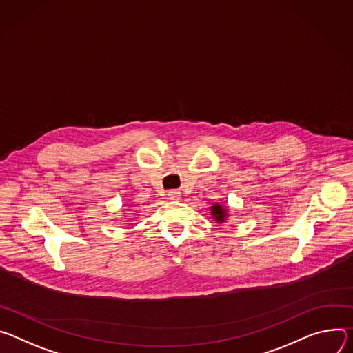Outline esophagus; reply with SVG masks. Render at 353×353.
<instances>
[{
  "label": "esophagus",
  "mask_w": 353,
  "mask_h": 353,
  "mask_svg": "<svg viewBox=\"0 0 353 353\" xmlns=\"http://www.w3.org/2000/svg\"><path fill=\"white\" fill-rule=\"evenodd\" d=\"M168 198H170L171 201H178V199L181 198V192H179V190H175V189H172V190H170V192H168Z\"/></svg>",
  "instance_id": "34e87169"
}]
</instances>
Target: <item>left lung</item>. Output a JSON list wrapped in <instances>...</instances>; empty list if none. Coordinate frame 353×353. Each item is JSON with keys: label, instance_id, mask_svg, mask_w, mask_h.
Segmentation results:
<instances>
[{"label": "left lung", "instance_id": "8db88e82", "mask_svg": "<svg viewBox=\"0 0 353 353\" xmlns=\"http://www.w3.org/2000/svg\"><path fill=\"white\" fill-rule=\"evenodd\" d=\"M212 216L216 219L217 223H223L227 217V210L224 208H221L220 205H214V206H212Z\"/></svg>", "mask_w": 353, "mask_h": 353}]
</instances>
